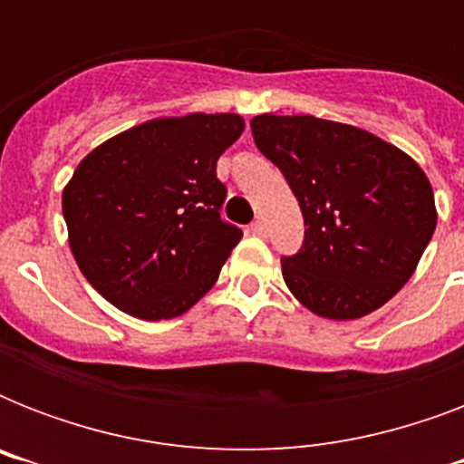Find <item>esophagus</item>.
I'll return each instance as SVG.
<instances>
[{"label": "esophagus", "instance_id": "1", "mask_svg": "<svg viewBox=\"0 0 464 464\" xmlns=\"http://www.w3.org/2000/svg\"><path fill=\"white\" fill-rule=\"evenodd\" d=\"M250 231H253V236H260V238H265V236H267V226H265V221H253Z\"/></svg>", "mask_w": 464, "mask_h": 464}]
</instances>
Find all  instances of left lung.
Here are the masks:
<instances>
[{"instance_id":"1","label":"left lung","mask_w":464,"mask_h":464,"mask_svg":"<svg viewBox=\"0 0 464 464\" xmlns=\"http://www.w3.org/2000/svg\"><path fill=\"white\" fill-rule=\"evenodd\" d=\"M255 144L284 173L305 221L304 247L282 275L298 304L359 320L414 275L433 231V188L395 144L313 115H257Z\"/></svg>"}]
</instances>
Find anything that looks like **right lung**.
Here are the masks:
<instances>
[{
	"label": "right lung",
	"mask_w": 464,
	"mask_h": 464,
	"mask_svg": "<svg viewBox=\"0 0 464 464\" xmlns=\"http://www.w3.org/2000/svg\"><path fill=\"white\" fill-rule=\"evenodd\" d=\"M246 130L236 112L166 115L98 144L62 189L82 275L140 320L188 313L217 284L243 231L224 224L217 160Z\"/></svg>",
	"instance_id": "1"
}]
</instances>
